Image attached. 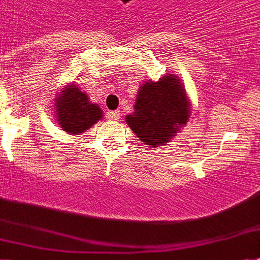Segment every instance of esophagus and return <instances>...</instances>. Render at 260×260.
Segmentation results:
<instances>
[{
    "instance_id": "esophagus-1",
    "label": "esophagus",
    "mask_w": 260,
    "mask_h": 260,
    "mask_svg": "<svg viewBox=\"0 0 260 260\" xmlns=\"http://www.w3.org/2000/svg\"><path fill=\"white\" fill-rule=\"evenodd\" d=\"M107 118L111 119V121H118V119H121V113L118 110L109 111V113H107Z\"/></svg>"
}]
</instances>
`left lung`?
<instances>
[{
  "instance_id": "obj_1",
  "label": "left lung",
  "mask_w": 260,
  "mask_h": 260,
  "mask_svg": "<svg viewBox=\"0 0 260 260\" xmlns=\"http://www.w3.org/2000/svg\"><path fill=\"white\" fill-rule=\"evenodd\" d=\"M188 114V101L181 82L177 77L165 76L139 89L134 113L126 117V122L142 142L158 147L186 125Z\"/></svg>"
}]
</instances>
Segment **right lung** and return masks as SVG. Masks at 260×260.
Here are the masks:
<instances>
[{"label": "right lung", "mask_w": 260, "mask_h": 260, "mask_svg": "<svg viewBox=\"0 0 260 260\" xmlns=\"http://www.w3.org/2000/svg\"><path fill=\"white\" fill-rule=\"evenodd\" d=\"M57 117L63 132L79 134L94 125L102 118V110L98 105L90 104L83 91H79L74 85L66 87L58 96Z\"/></svg>", "instance_id": "right-lung-1"}]
</instances>
